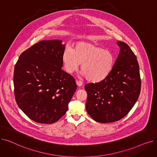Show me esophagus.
Wrapping results in <instances>:
<instances>
[{"mask_svg":"<svg viewBox=\"0 0 157 157\" xmlns=\"http://www.w3.org/2000/svg\"><path fill=\"white\" fill-rule=\"evenodd\" d=\"M76 85H78V86H81L82 85H83V83H82V82L79 81H76Z\"/></svg>","mask_w":157,"mask_h":157,"instance_id":"1","label":"esophagus"}]
</instances>
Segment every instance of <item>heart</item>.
I'll return each mask as SVG.
<instances>
[{"instance_id": "b5f03b06", "label": "heart", "mask_w": 157, "mask_h": 157, "mask_svg": "<svg viewBox=\"0 0 157 157\" xmlns=\"http://www.w3.org/2000/svg\"><path fill=\"white\" fill-rule=\"evenodd\" d=\"M62 62L69 74L76 72L81 63V75L92 83H99L111 73L115 57L109 49L92 43L80 41L74 44L72 49H65Z\"/></svg>"}]
</instances>
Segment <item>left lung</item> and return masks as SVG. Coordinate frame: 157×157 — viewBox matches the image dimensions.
Listing matches in <instances>:
<instances>
[{
    "label": "left lung",
    "mask_w": 157,
    "mask_h": 157,
    "mask_svg": "<svg viewBox=\"0 0 157 157\" xmlns=\"http://www.w3.org/2000/svg\"><path fill=\"white\" fill-rule=\"evenodd\" d=\"M120 50L109 76L96 83H88L86 109L95 121L111 123L128 113L141 92V78L136 56L125 43L118 41Z\"/></svg>",
    "instance_id": "8db88e82"
}]
</instances>
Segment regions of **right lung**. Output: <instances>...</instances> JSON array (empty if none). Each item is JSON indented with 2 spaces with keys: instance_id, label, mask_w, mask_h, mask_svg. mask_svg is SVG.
Masks as SVG:
<instances>
[{
  "instance_id": "right-lung-1",
  "label": "right lung",
  "mask_w": 157,
  "mask_h": 157,
  "mask_svg": "<svg viewBox=\"0 0 157 157\" xmlns=\"http://www.w3.org/2000/svg\"><path fill=\"white\" fill-rule=\"evenodd\" d=\"M47 40L23 52L16 62L13 76L15 99L27 116L37 123L51 124L68 109L75 93V79L62 69L65 44Z\"/></svg>"
}]
</instances>
